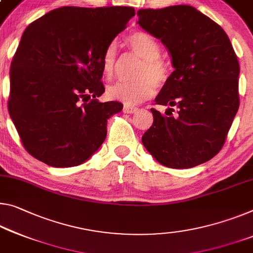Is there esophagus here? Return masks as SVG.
Returning a JSON list of instances; mask_svg holds the SVG:
<instances>
[{
	"label": "esophagus",
	"instance_id": "1",
	"mask_svg": "<svg viewBox=\"0 0 253 253\" xmlns=\"http://www.w3.org/2000/svg\"><path fill=\"white\" fill-rule=\"evenodd\" d=\"M138 109L136 107H131V106H124V112L126 114H134V112L137 111Z\"/></svg>",
	"mask_w": 253,
	"mask_h": 253
}]
</instances>
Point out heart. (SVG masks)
I'll use <instances>...</instances> for the list:
<instances>
[{
  "label": "heart",
  "instance_id": "obj_1",
  "mask_svg": "<svg viewBox=\"0 0 253 253\" xmlns=\"http://www.w3.org/2000/svg\"><path fill=\"white\" fill-rule=\"evenodd\" d=\"M131 51L143 59L136 81L117 82L109 86L108 94L115 100L134 105L150 98L154 93L155 85L162 86L170 78V66L160 57L161 47L153 36L145 31H134L126 37ZM118 49L115 42L107 46L102 55V70L108 79L115 75L117 66Z\"/></svg>",
  "mask_w": 253,
  "mask_h": 253
}]
</instances>
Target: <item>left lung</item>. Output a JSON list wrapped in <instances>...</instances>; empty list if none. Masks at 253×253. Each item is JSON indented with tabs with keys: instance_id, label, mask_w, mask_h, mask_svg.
Segmentation results:
<instances>
[{
	"instance_id": "1",
	"label": "left lung",
	"mask_w": 253,
	"mask_h": 253,
	"mask_svg": "<svg viewBox=\"0 0 253 253\" xmlns=\"http://www.w3.org/2000/svg\"><path fill=\"white\" fill-rule=\"evenodd\" d=\"M137 15L138 25L168 48L174 67L155 98L156 105L170 108L166 115L152 108L143 145L172 169L210 161L225 143L240 105V66L230 39L190 5L138 10Z\"/></svg>"
}]
</instances>
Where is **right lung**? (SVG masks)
<instances>
[{
    "mask_svg": "<svg viewBox=\"0 0 253 253\" xmlns=\"http://www.w3.org/2000/svg\"><path fill=\"white\" fill-rule=\"evenodd\" d=\"M135 15L131 6H63L30 23L11 63L10 117L28 153L47 166L85 162L122 111L100 102L102 55Z\"/></svg>",
    "mask_w": 253,
    "mask_h": 253,
    "instance_id": "add662e5",
    "label": "right lung"
}]
</instances>
